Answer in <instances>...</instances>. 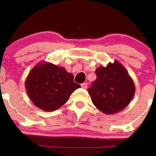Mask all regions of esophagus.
<instances>
[{"mask_svg":"<svg viewBox=\"0 0 156 156\" xmlns=\"http://www.w3.org/2000/svg\"><path fill=\"white\" fill-rule=\"evenodd\" d=\"M81 87H82V88H83V89H87V83H82V84H81Z\"/></svg>","mask_w":156,"mask_h":156,"instance_id":"1","label":"esophagus"}]
</instances>
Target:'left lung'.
<instances>
[{
  "instance_id": "8db88e82",
  "label": "left lung",
  "mask_w": 156,
  "mask_h": 156,
  "mask_svg": "<svg viewBox=\"0 0 156 156\" xmlns=\"http://www.w3.org/2000/svg\"><path fill=\"white\" fill-rule=\"evenodd\" d=\"M97 80L88 89L91 101L104 114H115L126 107L136 87L129 72L119 61L108 62L96 69Z\"/></svg>"
}]
</instances>
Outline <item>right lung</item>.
<instances>
[{
    "mask_svg": "<svg viewBox=\"0 0 156 156\" xmlns=\"http://www.w3.org/2000/svg\"><path fill=\"white\" fill-rule=\"evenodd\" d=\"M73 74L65 67L48 62L37 63L25 82L27 94L37 108L51 112L58 109L80 85L74 82Z\"/></svg>",
    "mask_w": 156,
    "mask_h": 156,
    "instance_id": "right-lung-1",
    "label": "right lung"
}]
</instances>
